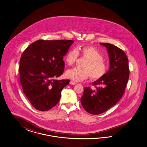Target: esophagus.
<instances>
[{
    "label": "esophagus",
    "mask_w": 147,
    "mask_h": 147,
    "mask_svg": "<svg viewBox=\"0 0 147 147\" xmlns=\"http://www.w3.org/2000/svg\"><path fill=\"white\" fill-rule=\"evenodd\" d=\"M69 84H70L71 85H76V82H74V81H71V80L70 81V82H69Z\"/></svg>",
    "instance_id": "obj_1"
}]
</instances>
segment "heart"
I'll return each mask as SVG.
<instances>
[{
  "instance_id": "heart-1",
  "label": "heart",
  "mask_w": 147,
  "mask_h": 147,
  "mask_svg": "<svg viewBox=\"0 0 147 147\" xmlns=\"http://www.w3.org/2000/svg\"><path fill=\"white\" fill-rule=\"evenodd\" d=\"M79 52L87 60V62L83 66L84 69L76 67L67 70L66 76L68 78L76 81H81L90 76L92 79L98 80L106 74L108 70L107 63L103 60L102 55L98 49L91 46L70 50L65 57V62L69 66L74 64L78 58Z\"/></svg>"
}]
</instances>
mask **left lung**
I'll return each mask as SVG.
<instances>
[{
	"instance_id": "left-lung-1",
	"label": "left lung",
	"mask_w": 147,
	"mask_h": 147,
	"mask_svg": "<svg viewBox=\"0 0 147 147\" xmlns=\"http://www.w3.org/2000/svg\"><path fill=\"white\" fill-rule=\"evenodd\" d=\"M105 47L109 59V70L101 78L93 82L92 90L85 87L81 103L85 111L98 115L118 102L125 93L129 79L128 60L124 51L114 45L100 43Z\"/></svg>"
}]
</instances>
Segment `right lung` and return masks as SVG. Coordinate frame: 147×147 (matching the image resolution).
Returning a JSON list of instances; mask_svg holds the SVG:
<instances>
[{
	"label": "right lung",
	"instance_id": "obj_1",
	"mask_svg": "<svg viewBox=\"0 0 147 147\" xmlns=\"http://www.w3.org/2000/svg\"><path fill=\"white\" fill-rule=\"evenodd\" d=\"M73 40H37L22 55L19 74L23 92L32 105L40 111H47L59 102L63 88L69 80H55L62 75L63 57Z\"/></svg>",
	"mask_w": 147,
	"mask_h": 147
}]
</instances>
